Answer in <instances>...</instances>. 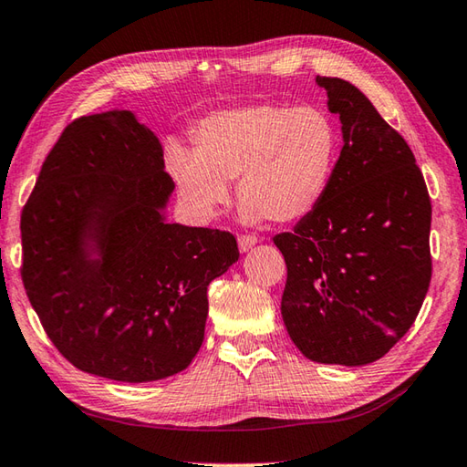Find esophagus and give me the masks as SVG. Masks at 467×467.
Wrapping results in <instances>:
<instances>
[{"mask_svg": "<svg viewBox=\"0 0 467 467\" xmlns=\"http://www.w3.org/2000/svg\"><path fill=\"white\" fill-rule=\"evenodd\" d=\"M256 244H258L256 235H240V237H237V248H240L242 254L252 250Z\"/></svg>", "mask_w": 467, "mask_h": 467, "instance_id": "obj_1", "label": "esophagus"}]
</instances>
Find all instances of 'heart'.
Here are the masks:
<instances>
[{
	"instance_id": "1",
	"label": "heart",
	"mask_w": 467,
	"mask_h": 467,
	"mask_svg": "<svg viewBox=\"0 0 467 467\" xmlns=\"http://www.w3.org/2000/svg\"><path fill=\"white\" fill-rule=\"evenodd\" d=\"M195 148L172 144L166 169L182 205L209 222L237 179L242 217L298 222L321 203L339 152L336 119L319 105L256 103L222 109L192 130Z\"/></svg>"
}]
</instances>
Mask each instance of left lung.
I'll return each instance as SVG.
<instances>
[{
  "mask_svg": "<svg viewBox=\"0 0 467 467\" xmlns=\"http://www.w3.org/2000/svg\"><path fill=\"white\" fill-rule=\"evenodd\" d=\"M343 148L319 205L278 234L286 262L280 313L305 358L364 366L410 329L431 283V201L409 144L372 101L317 77Z\"/></svg>",
  "mask_w": 467,
  "mask_h": 467,
  "instance_id": "1",
  "label": "left lung"
}]
</instances>
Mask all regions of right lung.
Listing matches in <instances>:
<instances>
[{
    "mask_svg": "<svg viewBox=\"0 0 467 467\" xmlns=\"http://www.w3.org/2000/svg\"><path fill=\"white\" fill-rule=\"evenodd\" d=\"M162 146L128 109L70 124L22 211V280L70 364L118 382L182 372L203 343L207 286L235 237L166 222Z\"/></svg>",
    "mask_w": 467,
    "mask_h": 467,
    "instance_id": "1",
    "label": "right lung"
}]
</instances>
